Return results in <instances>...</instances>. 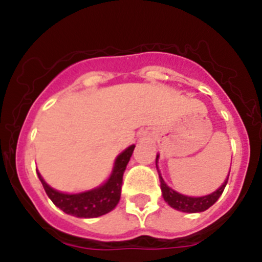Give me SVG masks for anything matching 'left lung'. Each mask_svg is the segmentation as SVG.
I'll use <instances>...</instances> for the list:
<instances>
[{
    "label": "left lung",
    "instance_id": "8db88e82",
    "mask_svg": "<svg viewBox=\"0 0 262 262\" xmlns=\"http://www.w3.org/2000/svg\"><path fill=\"white\" fill-rule=\"evenodd\" d=\"M157 160H159V155L156 156V166H157ZM157 172H159V178H160V186H161V191H163V196L165 202L168 203L170 207L178 210V211L182 212H202L205 210H207L209 207H211L217 200L219 196L223 193L224 187H226L227 182H228V177L226 178V181L223 182L217 190H215L214 193L209 194V195L205 196H187L184 194H180L177 191H174L172 187H169L165 184V181L163 180L161 174H160V170L157 168ZM230 176V173H228Z\"/></svg>",
    "mask_w": 262,
    "mask_h": 262
}]
</instances>
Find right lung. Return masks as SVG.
<instances>
[{
    "mask_svg": "<svg viewBox=\"0 0 262 262\" xmlns=\"http://www.w3.org/2000/svg\"><path fill=\"white\" fill-rule=\"evenodd\" d=\"M135 145H129L117 157L113 168L111 176L107 181L101 186L96 187L93 190L84 191L77 194L60 193L55 190L47 182L43 180L40 173L36 170L41 185L45 187L46 193L50 200L66 214L73 215L77 217H97L105 215L115 209L120 200V190H122V181L123 173L133 155Z\"/></svg>",
    "mask_w": 262,
    "mask_h": 262,
    "instance_id": "obj_1",
    "label": "right lung"
}]
</instances>
